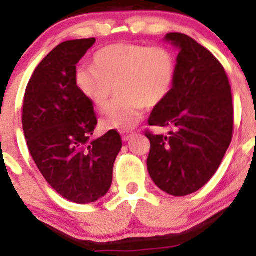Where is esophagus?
<instances>
[{
	"mask_svg": "<svg viewBox=\"0 0 256 256\" xmlns=\"http://www.w3.org/2000/svg\"><path fill=\"white\" fill-rule=\"evenodd\" d=\"M134 135H135V132H132V131H128V132H122V139H124V142H128V140H130Z\"/></svg>",
	"mask_w": 256,
	"mask_h": 256,
	"instance_id": "34e87169",
	"label": "esophagus"
}]
</instances>
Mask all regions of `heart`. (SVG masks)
<instances>
[{
  "label": "heart",
  "mask_w": 256,
  "mask_h": 256,
  "mask_svg": "<svg viewBox=\"0 0 256 256\" xmlns=\"http://www.w3.org/2000/svg\"><path fill=\"white\" fill-rule=\"evenodd\" d=\"M176 77V59L168 48L117 42L96 52L93 66H78L74 82L98 112L107 110L114 87L118 97L102 128L128 130L139 122L145 106H158L168 97Z\"/></svg>",
  "instance_id": "b5f03b06"
}]
</instances>
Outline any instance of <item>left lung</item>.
<instances>
[{
	"label": "left lung",
	"mask_w": 256,
	"mask_h": 256,
	"mask_svg": "<svg viewBox=\"0 0 256 256\" xmlns=\"http://www.w3.org/2000/svg\"><path fill=\"white\" fill-rule=\"evenodd\" d=\"M179 48L172 92L154 107L150 126L172 128L150 140L148 170L168 194L197 192L214 176L232 140L234 107L225 69L216 56L188 35L169 32Z\"/></svg>",
	"instance_id": "1"
}]
</instances>
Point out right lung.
Masks as SVG:
<instances>
[{
  "instance_id": "right-lung-1",
  "label": "right lung",
  "mask_w": 256,
  "mask_h": 256,
  "mask_svg": "<svg viewBox=\"0 0 256 256\" xmlns=\"http://www.w3.org/2000/svg\"><path fill=\"white\" fill-rule=\"evenodd\" d=\"M94 42V38L77 39L54 48L31 76L22 107L26 144L40 173L62 197L82 204L108 192L122 148L116 130L90 142L97 118L74 74Z\"/></svg>"
}]
</instances>
